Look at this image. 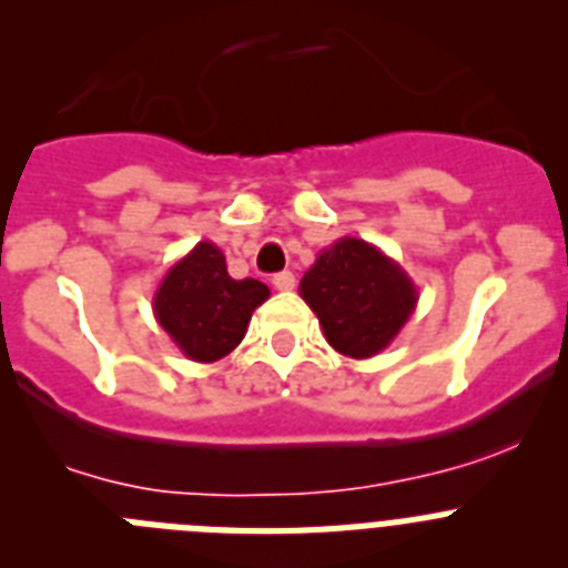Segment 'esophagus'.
<instances>
[{
	"label": "esophagus",
	"mask_w": 568,
	"mask_h": 568,
	"mask_svg": "<svg viewBox=\"0 0 568 568\" xmlns=\"http://www.w3.org/2000/svg\"><path fill=\"white\" fill-rule=\"evenodd\" d=\"M273 287L281 290V293H290V290L295 287V275L290 273V270H284V273H275L273 275Z\"/></svg>",
	"instance_id": "1"
}]
</instances>
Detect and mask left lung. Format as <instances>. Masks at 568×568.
Instances as JSON below:
<instances>
[{
	"mask_svg": "<svg viewBox=\"0 0 568 568\" xmlns=\"http://www.w3.org/2000/svg\"><path fill=\"white\" fill-rule=\"evenodd\" d=\"M298 293L329 346L349 358H373L386 349L418 307V287L398 261L353 235L321 250Z\"/></svg>",
	"mask_w": 568,
	"mask_h": 568,
	"instance_id": "obj_1",
	"label": "left lung"
}]
</instances>
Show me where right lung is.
Instances as JSON below:
<instances>
[{
	"instance_id": "right-lung-1",
	"label": "right lung",
	"mask_w": 568,
	"mask_h": 568,
	"mask_svg": "<svg viewBox=\"0 0 568 568\" xmlns=\"http://www.w3.org/2000/svg\"><path fill=\"white\" fill-rule=\"evenodd\" d=\"M267 298V284L235 281L222 250L213 241H199L164 273L153 295V313L182 355L213 364L241 344L255 307Z\"/></svg>"
}]
</instances>
